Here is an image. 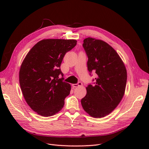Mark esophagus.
Returning <instances> with one entry per match:
<instances>
[{"label":"esophagus","mask_w":149,"mask_h":149,"mask_svg":"<svg viewBox=\"0 0 149 149\" xmlns=\"http://www.w3.org/2000/svg\"><path fill=\"white\" fill-rule=\"evenodd\" d=\"M83 84L81 82H79L78 83H76V84H72V86L74 88H77V87H79V86H81Z\"/></svg>","instance_id":"esophagus-1"}]
</instances>
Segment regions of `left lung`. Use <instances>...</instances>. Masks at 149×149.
Masks as SVG:
<instances>
[{"instance_id":"left-lung-1","label":"left lung","mask_w":149,"mask_h":149,"mask_svg":"<svg viewBox=\"0 0 149 149\" xmlns=\"http://www.w3.org/2000/svg\"><path fill=\"white\" fill-rule=\"evenodd\" d=\"M88 57L90 75L95 72L93 84L86 88L87 93L81 100L84 110L93 118L111 113L122 100L127 83V70L115 50L105 42L88 37L83 43Z\"/></svg>"}]
</instances>
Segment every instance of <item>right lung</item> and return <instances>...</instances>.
<instances>
[{
	"mask_svg": "<svg viewBox=\"0 0 149 149\" xmlns=\"http://www.w3.org/2000/svg\"><path fill=\"white\" fill-rule=\"evenodd\" d=\"M77 42L44 39L31 48L23 61L19 71L20 88L27 104L38 115L50 116L63 107L71 86L63 81L60 68L65 55Z\"/></svg>",
	"mask_w": 149,
	"mask_h": 149,
	"instance_id": "add662e5",
	"label": "right lung"
}]
</instances>
